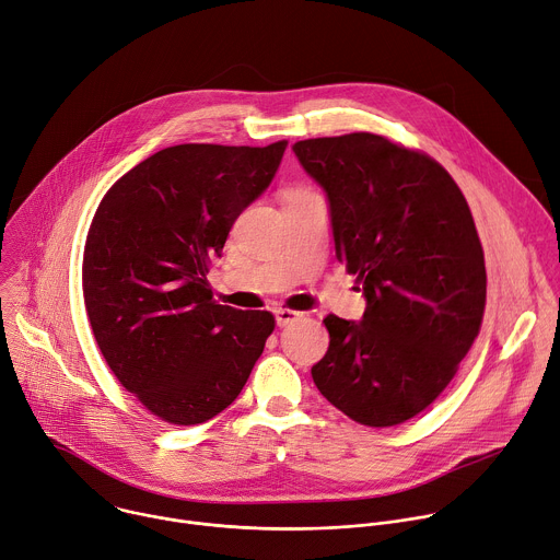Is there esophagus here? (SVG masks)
<instances>
[{"label":"esophagus","instance_id":"obj_1","mask_svg":"<svg viewBox=\"0 0 560 560\" xmlns=\"http://www.w3.org/2000/svg\"><path fill=\"white\" fill-rule=\"evenodd\" d=\"M301 316H303V314L296 312V310H288V307H277V310H275V318H277V326H279V328L294 324L296 318H301Z\"/></svg>","mask_w":560,"mask_h":560}]
</instances>
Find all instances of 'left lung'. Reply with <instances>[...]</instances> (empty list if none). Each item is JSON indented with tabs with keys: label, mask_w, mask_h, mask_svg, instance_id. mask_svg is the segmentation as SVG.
I'll use <instances>...</instances> for the list:
<instances>
[{
	"label": "left lung",
	"mask_w": 560,
	"mask_h": 560,
	"mask_svg": "<svg viewBox=\"0 0 560 560\" xmlns=\"http://www.w3.org/2000/svg\"><path fill=\"white\" fill-rule=\"evenodd\" d=\"M292 150L326 190L337 259L365 296L361 322L324 318L314 385L361 425H398L447 387L481 330L488 275L469 206L432 156L372 132Z\"/></svg>",
	"instance_id": "obj_1"
}]
</instances>
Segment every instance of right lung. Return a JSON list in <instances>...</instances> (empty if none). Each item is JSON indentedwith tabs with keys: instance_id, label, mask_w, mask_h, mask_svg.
Masks as SVG:
<instances>
[{
	"instance_id": "obj_1",
	"label": "right lung",
	"mask_w": 560,
	"mask_h": 560,
	"mask_svg": "<svg viewBox=\"0 0 560 560\" xmlns=\"http://www.w3.org/2000/svg\"><path fill=\"white\" fill-rule=\"evenodd\" d=\"M285 145L164 148L115 182L93 217L82 270L93 335L162 421L197 425L225 410L275 330L266 310L219 305L206 275Z\"/></svg>"
}]
</instances>
